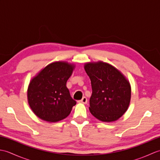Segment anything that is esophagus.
Here are the masks:
<instances>
[{
  "instance_id": "34e87169",
  "label": "esophagus",
  "mask_w": 160,
  "mask_h": 160,
  "mask_svg": "<svg viewBox=\"0 0 160 160\" xmlns=\"http://www.w3.org/2000/svg\"><path fill=\"white\" fill-rule=\"evenodd\" d=\"M80 103H82V104H87V98L86 97H83L82 99L79 101Z\"/></svg>"
}]
</instances>
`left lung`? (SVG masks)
Instances as JSON below:
<instances>
[{
    "mask_svg": "<svg viewBox=\"0 0 160 160\" xmlns=\"http://www.w3.org/2000/svg\"><path fill=\"white\" fill-rule=\"evenodd\" d=\"M84 69L92 88L89 100L91 113L102 122L118 120L130 104V83L116 68L102 61L86 63Z\"/></svg>",
    "mask_w": 160,
    "mask_h": 160,
    "instance_id": "obj_1",
    "label": "left lung"
}]
</instances>
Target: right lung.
Here are the masks:
<instances>
[{
    "label": "right lung",
    "mask_w": 160,
    "mask_h": 160,
    "mask_svg": "<svg viewBox=\"0 0 160 160\" xmlns=\"http://www.w3.org/2000/svg\"><path fill=\"white\" fill-rule=\"evenodd\" d=\"M75 66L66 62L49 64L31 80L28 89L30 108L39 118L56 122L67 118L76 104L66 86Z\"/></svg>",
    "instance_id": "1"
}]
</instances>
